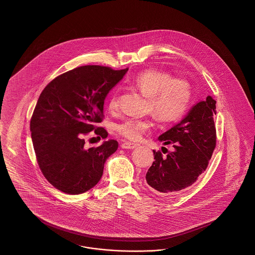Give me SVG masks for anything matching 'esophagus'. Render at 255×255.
<instances>
[{
	"label": "esophagus",
	"mask_w": 255,
	"mask_h": 255,
	"mask_svg": "<svg viewBox=\"0 0 255 255\" xmlns=\"http://www.w3.org/2000/svg\"><path fill=\"white\" fill-rule=\"evenodd\" d=\"M138 146V144L131 143V142H124L122 144V147L123 148H127V149H132V148H135V147H137Z\"/></svg>",
	"instance_id": "34e87169"
}]
</instances>
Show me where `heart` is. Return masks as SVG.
Instances as JSON below:
<instances>
[{"label":"heart","instance_id":"b5f03b06","mask_svg":"<svg viewBox=\"0 0 255 255\" xmlns=\"http://www.w3.org/2000/svg\"><path fill=\"white\" fill-rule=\"evenodd\" d=\"M131 84L140 93L149 98L148 111L162 123H172L183 116L191 105L193 90L183 78H174L169 72L147 69L140 72L131 79ZM109 111L119 108V94L112 92L108 101ZM152 126L150 120L129 118L116 125V131L124 138L138 141Z\"/></svg>","mask_w":255,"mask_h":255}]
</instances>
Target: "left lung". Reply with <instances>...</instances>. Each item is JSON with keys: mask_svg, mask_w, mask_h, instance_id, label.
I'll use <instances>...</instances> for the list:
<instances>
[{"mask_svg": "<svg viewBox=\"0 0 255 255\" xmlns=\"http://www.w3.org/2000/svg\"><path fill=\"white\" fill-rule=\"evenodd\" d=\"M216 101L208 96L193 106L187 116L159 136L174 151L163 156L153 150L154 162L147 170L146 180L161 195H169L193 185L206 171L216 147Z\"/></svg>", "mask_w": 255, "mask_h": 255, "instance_id": "obj_1", "label": "left lung"}]
</instances>
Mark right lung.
<instances>
[{
	"label": "right lung",
	"mask_w": 255,
	"mask_h": 255,
	"mask_svg": "<svg viewBox=\"0 0 255 255\" xmlns=\"http://www.w3.org/2000/svg\"><path fill=\"white\" fill-rule=\"evenodd\" d=\"M128 68L113 70L85 65L55 77L39 96L30 128L39 167L47 181L62 193L79 194L96 185L108 157L118 148L116 140L86 148L84 136L108 133L103 122L109 91Z\"/></svg>",
	"instance_id": "1"
}]
</instances>
